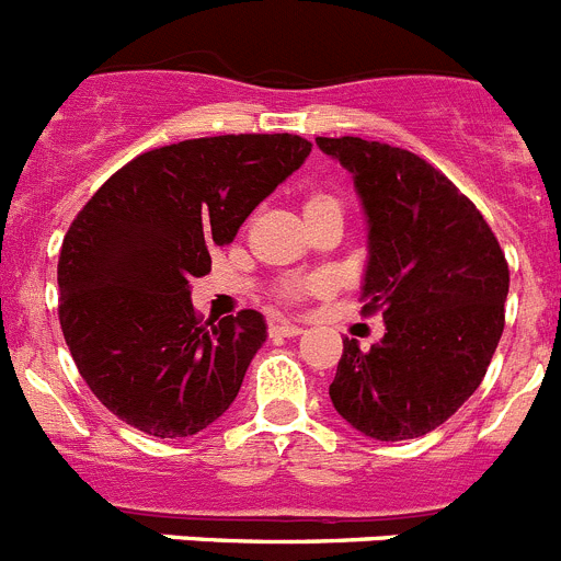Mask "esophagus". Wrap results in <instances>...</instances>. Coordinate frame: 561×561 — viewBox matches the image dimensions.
Instances as JSON below:
<instances>
[{"label":"esophagus","instance_id":"esophagus-1","mask_svg":"<svg viewBox=\"0 0 561 561\" xmlns=\"http://www.w3.org/2000/svg\"><path fill=\"white\" fill-rule=\"evenodd\" d=\"M270 334L272 336H300V334H304V329H300V325H295V323H272Z\"/></svg>","mask_w":561,"mask_h":561}]
</instances>
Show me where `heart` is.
Wrapping results in <instances>:
<instances>
[{
	"label": "heart",
	"mask_w": 561,
	"mask_h": 561,
	"mask_svg": "<svg viewBox=\"0 0 561 561\" xmlns=\"http://www.w3.org/2000/svg\"><path fill=\"white\" fill-rule=\"evenodd\" d=\"M325 207H340V199H336L334 193H325V191L309 193V199H306V213L325 210ZM314 286H317L314 280H297V284H286L284 289H280V300H284V304H295V300H300L304 295H309Z\"/></svg>",
	"instance_id": "obj_1"
}]
</instances>
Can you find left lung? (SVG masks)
I'll return each instance as SVG.
<instances>
[{"instance_id":"1","label":"left lung","mask_w":561,"mask_h":561,"mask_svg":"<svg viewBox=\"0 0 561 561\" xmlns=\"http://www.w3.org/2000/svg\"><path fill=\"white\" fill-rule=\"evenodd\" d=\"M354 176L368 219L362 311H381L370 351L342 340L329 396L376 440L433 433L483 381L505 325L508 264L492 227L419 153L362 137H317Z\"/></svg>"}]
</instances>
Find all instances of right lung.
<instances>
[{
	"label": "right lung",
	"mask_w": 561,
	"mask_h": 561,
	"mask_svg": "<svg viewBox=\"0 0 561 561\" xmlns=\"http://www.w3.org/2000/svg\"><path fill=\"white\" fill-rule=\"evenodd\" d=\"M309 151L297 134L182 140L134 157L83 205L58 257V320L78 374L117 419L187 438L236 401L266 320L244 309L202 323L191 280Z\"/></svg>",
	"instance_id": "add662e5"
}]
</instances>
